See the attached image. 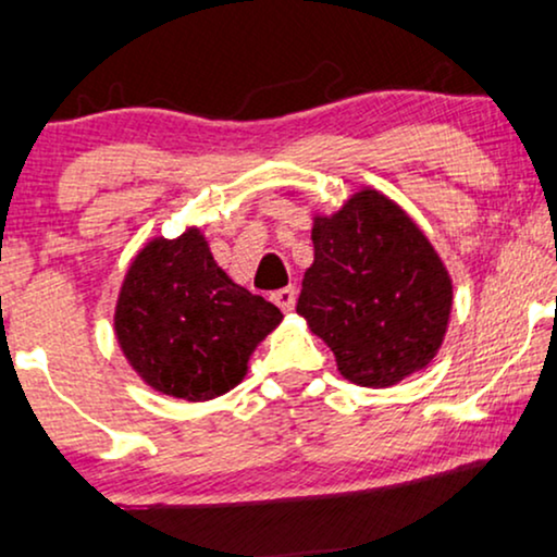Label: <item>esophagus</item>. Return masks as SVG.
<instances>
[{
	"label": "esophagus",
	"mask_w": 557,
	"mask_h": 557,
	"mask_svg": "<svg viewBox=\"0 0 557 557\" xmlns=\"http://www.w3.org/2000/svg\"><path fill=\"white\" fill-rule=\"evenodd\" d=\"M296 287L293 285H287V287H283V290H277V293H272V300L274 304H277L280 308H283V311L287 313V311H293V308H296Z\"/></svg>",
	"instance_id": "esophagus-1"
}]
</instances>
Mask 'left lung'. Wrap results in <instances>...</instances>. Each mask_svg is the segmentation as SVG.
<instances>
[{
    "instance_id": "left-lung-1",
    "label": "left lung",
    "mask_w": 557,
    "mask_h": 557,
    "mask_svg": "<svg viewBox=\"0 0 557 557\" xmlns=\"http://www.w3.org/2000/svg\"><path fill=\"white\" fill-rule=\"evenodd\" d=\"M311 240L296 311L332 347L337 371L371 388L423 371L446 337L454 287L410 214L360 189L334 214L313 218Z\"/></svg>"
}]
</instances>
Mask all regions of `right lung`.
I'll use <instances>...</instances> for the list:
<instances>
[{
    "mask_svg": "<svg viewBox=\"0 0 557 557\" xmlns=\"http://www.w3.org/2000/svg\"><path fill=\"white\" fill-rule=\"evenodd\" d=\"M280 321V308L233 283L199 227H189L152 238L134 257L113 330L147 386L207 401L244 381L251 352Z\"/></svg>",
    "mask_w": 557,
    "mask_h": 557,
    "instance_id": "add662e5",
    "label": "right lung"
}]
</instances>
